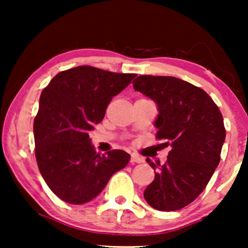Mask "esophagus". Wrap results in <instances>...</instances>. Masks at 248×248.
<instances>
[{
	"label": "esophagus",
	"mask_w": 248,
	"mask_h": 248,
	"mask_svg": "<svg viewBox=\"0 0 248 248\" xmlns=\"http://www.w3.org/2000/svg\"><path fill=\"white\" fill-rule=\"evenodd\" d=\"M144 159L142 157H139L138 155L135 154H132L131 155V162L132 164H134V162H138V164H140V162H143Z\"/></svg>",
	"instance_id": "34e87169"
}]
</instances>
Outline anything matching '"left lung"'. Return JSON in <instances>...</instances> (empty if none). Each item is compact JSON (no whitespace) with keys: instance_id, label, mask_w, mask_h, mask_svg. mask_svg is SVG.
<instances>
[{"instance_id":"left-lung-1","label":"left lung","mask_w":248,"mask_h":248,"mask_svg":"<svg viewBox=\"0 0 248 248\" xmlns=\"http://www.w3.org/2000/svg\"><path fill=\"white\" fill-rule=\"evenodd\" d=\"M133 88L157 104V139L171 142L167 161L155 164L154 182L143 193L159 211H176L194 201L220 162L226 139L219 107L201 88L174 77L140 76Z\"/></svg>"}]
</instances>
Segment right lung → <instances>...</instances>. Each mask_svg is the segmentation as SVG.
I'll return each mask as SVG.
<instances>
[{"label": "right lung", "mask_w": 248, "mask_h": 248, "mask_svg": "<svg viewBox=\"0 0 248 248\" xmlns=\"http://www.w3.org/2000/svg\"><path fill=\"white\" fill-rule=\"evenodd\" d=\"M135 77L77 66L56 74L42 91L33 122L36 160L44 181L63 201H91L130 161L123 150L97 154L89 132L103 121L113 97Z\"/></svg>", "instance_id": "add662e5"}]
</instances>
